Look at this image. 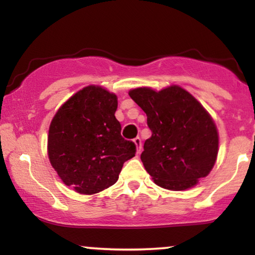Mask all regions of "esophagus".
<instances>
[{"mask_svg":"<svg viewBox=\"0 0 255 255\" xmlns=\"http://www.w3.org/2000/svg\"><path fill=\"white\" fill-rule=\"evenodd\" d=\"M133 142L135 144V147H137V153H140L141 152V139L139 137L134 138Z\"/></svg>","mask_w":255,"mask_h":255,"instance_id":"esophagus-1","label":"esophagus"}]
</instances>
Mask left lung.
Masks as SVG:
<instances>
[{"label":"left lung","instance_id":"8db88e82","mask_svg":"<svg viewBox=\"0 0 255 255\" xmlns=\"http://www.w3.org/2000/svg\"><path fill=\"white\" fill-rule=\"evenodd\" d=\"M128 95L144 110L152 131L140 159L154 183L169 190L196 186L218 153L217 128L208 111L179 86L160 92L142 87Z\"/></svg>","mask_w":255,"mask_h":255}]
</instances>
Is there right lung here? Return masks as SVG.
<instances>
[{"instance_id": "add662e5", "label": "right lung", "mask_w": 255, "mask_h": 255, "mask_svg": "<svg viewBox=\"0 0 255 255\" xmlns=\"http://www.w3.org/2000/svg\"><path fill=\"white\" fill-rule=\"evenodd\" d=\"M117 104L115 94L88 86L62 104L51 122L50 162L76 193L93 195L113 186L124 162L135 154L134 142L121 135Z\"/></svg>"}]
</instances>
